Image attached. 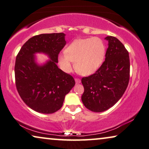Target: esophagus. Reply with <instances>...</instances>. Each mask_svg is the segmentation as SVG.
Here are the masks:
<instances>
[{
  "label": "esophagus",
  "instance_id": "esophagus-1",
  "mask_svg": "<svg viewBox=\"0 0 149 149\" xmlns=\"http://www.w3.org/2000/svg\"><path fill=\"white\" fill-rule=\"evenodd\" d=\"M75 81H76V84H79V83L81 82L80 79H79V78H75Z\"/></svg>",
  "mask_w": 149,
  "mask_h": 149
}]
</instances>
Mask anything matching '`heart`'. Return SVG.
<instances>
[{
	"mask_svg": "<svg viewBox=\"0 0 149 149\" xmlns=\"http://www.w3.org/2000/svg\"><path fill=\"white\" fill-rule=\"evenodd\" d=\"M65 52L58 56L61 68L69 72L72 69V62H75L76 71L83 76H88L102 65L106 45L102 39L97 37L78 39L69 45Z\"/></svg>",
	"mask_w": 149,
	"mask_h": 149,
	"instance_id": "b5f03b06",
	"label": "heart"
}]
</instances>
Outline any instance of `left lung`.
<instances>
[{
  "mask_svg": "<svg viewBox=\"0 0 149 149\" xmlns=\"http://www.w3.org/2000/svg\"><path fill=\"white\" fill-rule=\"evenodd\" d=\"M106 59L96 72L83 77V104L93 112L107 110L121 98L130 81L129 52L116 37L108 36Z\"/></svg>",
  "mask_w": 149,
  "mask_h": 149,
  "instance_id": "1",
  "label": "left lung"
}]
</instances>
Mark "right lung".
<instances>
[{
  "instance_id": "1",
  "label": "right lung",
  "mask_w": 149,
  "mask_h": 149,
  "mask_svg": "<svg viewBox=\"0 0 149 149\" xmlns=\"http://www.w3.org/2000/svg\"><path fill=\"white\" fill-rule=\"evenodd\" d=\"M63 33L41 34L31 37L21 47L15 64V86L29 108L43 114H52L63 106L65 97L74 86V79L56 65L65 47ZM43 52L51 60L43 65L35 63L34 54Z\"/></svg>"
}]
</instances>
